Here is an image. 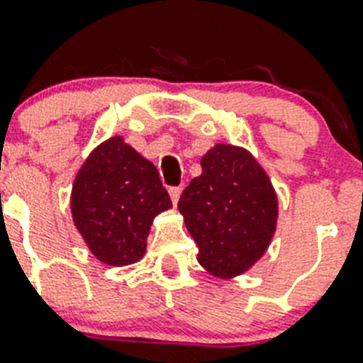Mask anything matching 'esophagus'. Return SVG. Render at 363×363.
Here are the masks:
<instances>
[{
	"label": "esophagus",
	"mask_w": 363,
	"mask_h": 363,
	"mask_svg": "<svg viewBox=\"0 0 363 363\" xmlns=\"http://www.w3.org/2000/svg\"><path fill=\"white\" fill-rule=\"evenodd\" d=\"M181 192H182L181 186H171L169 188V196H171V200H173V203H175V206H177V201H179V198H181Z\"/></svg>",
	"instance_id": "1"
}]
</instances>
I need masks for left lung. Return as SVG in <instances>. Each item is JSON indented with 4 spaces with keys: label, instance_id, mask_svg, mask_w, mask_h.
Here are the masks:
<instances>
[{
    "label": "left lung",
    "instance_id": "obj_1",
    "mask_svg": "<svg viewBox=\"0 0 363 363\" xmlns=\"http://www.w3.org/2000/svg\"><path fill=\"white\" fill-rule=\"evenodd\" d=\"M198 261L217 278H234L253 267L272 240L278 198L249 152L217 145L201 157V175L179 200Z\"/></svg>",
    "mask_w": 363,
    "mask_h": 363
}]
</instances>
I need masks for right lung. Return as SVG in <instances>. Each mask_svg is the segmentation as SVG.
<instances>
[{"label":"right lung","mask_w":363,"mask_h":363,"mask_svg":"<svg viewBox=\"0 0 363 363\" xmlns=\"http://www.w3.org/2000/svg\"><path fill=\"white\" fill-rule=\"evenodd\" d=\"M169 207L156 167L121 137L108 138L87 157L72 188L74 225L91 253L112 267L145 255L152 220Z\"/></svg>","instance_id":"right-lung-1"}]
</instances>
